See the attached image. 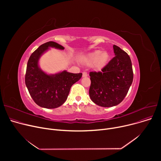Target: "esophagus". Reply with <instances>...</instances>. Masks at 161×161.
I'll return each instance as SVG.
<instances>
[{
	"mask_svg": "<svg viewBox=\"0 0 161 161\" xmlns=\"http://www.w3.org/2000/svg\"><path fill=\"white\" fill-rule=\"evenodd\" d=\"M87 75H88V74H87V72H83V74H82V77H83V78L87 77Z\"/></svg>",
	"mask_w": 161,
	"mask_h": 161,
	"instance_id": "obj_1",
	"label": "esophagus"
}]
</instances>
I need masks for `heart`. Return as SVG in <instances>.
I'll return each instance as SVG.
<instances>
[{"label":"heart","mask_w":161,"mask_h":161,"mask_svg":"<svg viewBox=\"0 0 161 161\" xmlns=\"http://www.w3.org/2000/svg\"><path fill=\"white\" fill-rule=\"evenodd\" d=\"M109 54L104 51L96 50L88 55L85 60V63L88 65L95 64V68L97 70H102L108 64L109 60Z\"/></svg>","instance_id":"b5f03b06"}]
</instances>
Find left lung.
<instances>
[{"label": "left lung", "instance_id": "obj_1", "mask_svg": "<svg viewBox=\"0 0 161 161\" xmlns=\"http://www.w3.org/2000/svg\"><path fill=\"white\" fill-rule=\"evenodd\" d=\"M115 57L102 70L91 72L89 96L95 104L112 107L121 103L133 81L132 62L129 55L119 47L113 46Z\"/></svg>", "mask_w": 161, "mask_h": 161}]
</instances>
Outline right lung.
Wrapping results in <instances>:
<instances>
[{
  "instance_id": "right-lung-1",
  "label": "right lung",
  "mask_w": 161,
  "mask_h": 161,
  "mask_svg": "<svg viewBox=\"0 0 161 161\" xmlns=\"http://www.w3.org/2000/svg\"><path fill=\"white\" fill-rule=\"evenodd\" d=\"M50 47L60 50L64 49L55 42L41 45L30 56L25 74V85L32 98L39 106L47 109L63 105L73 84L82 76L81 73L73 74L66 70L52 74L42 70L39 66V60Z\"/></svg>"
}]
</instances>
